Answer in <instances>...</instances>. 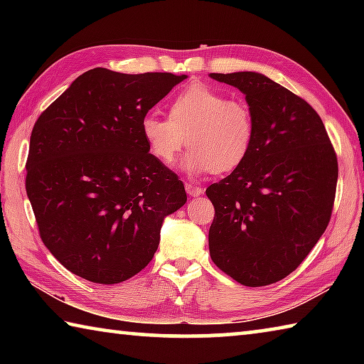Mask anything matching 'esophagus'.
<instances>
[{
  "mask_svg": "<svg viewBox=\"0 0 364 364\" xmlns=\"http://www.w3.org/2000/svg\"><path fill=\"white\" fill-rule=\"evenodd\" d=\"M186 193L191 196V197H197V196H200V194H204V188H200V186H194V184H186Z\"/></svg>",
  "mask_w": 364,
  "mask_h": 364,
  "instance_id": "34e87169",
  "label": "esophagus"
}]
</instances>
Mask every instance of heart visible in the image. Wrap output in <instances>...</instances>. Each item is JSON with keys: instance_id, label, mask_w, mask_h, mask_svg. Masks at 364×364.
I'll use <instances>...</instances> for the list:
<instances>
[{"instance_id": "1", "label": "heart", "mask_w": 364, "mask_h": 364, "mask_svg": "<svg viewBox=\"0 0 364 364\" xmlns=\"http://www.w3.org/2000/svg\"><path fill=\"white\" fill-rule=\"evenodd\" d=\"M254 117L244 101L228 100L210 86L189 85L170 100L168 119L147 112L141 134L160 164L170 165L184 146L180 167L188 175L230 173L244 164L254 143Z\"/></svg>"}]
</instances>
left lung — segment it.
Segmentation results:
<instances>
[{"instance_id":"left-lung-1","label":"left lung","mask_w":364,"mask_h":364,"mask_svg":"<svg viewBox=\"0 0 364 364\" xmlns=\"http://www.w3.org/2000/svg\"><path fill=\"white\" fill-rule=\"evenodd\" d=\"M245 96L254 143L241 167L205 194L215 207L208 249L217 267L242 286L284 279L328 228L337 157L310 104L258 72L210 73Z\"/></svg>"}]
</instances>
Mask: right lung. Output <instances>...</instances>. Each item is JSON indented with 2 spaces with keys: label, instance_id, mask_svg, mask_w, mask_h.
<instances>
[{
  "label": "right lung",
  "instance_id": "1",
  "mask_svg": "<svg viewBox=\"0 0 364 364\" xmlns=\"http://www.w3.org/2000/svg\"><path fill=\"white\" fill-rule=\"evenodd\" d=\"M186 75L85 72L36 120L27 196L41 241L86 281L119 284L159 247L183 181L149 154L141 119Z\"/></svg>",
  "mask_w": 364,
  "mask_h": 364
}]
</instances>
